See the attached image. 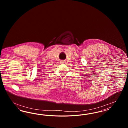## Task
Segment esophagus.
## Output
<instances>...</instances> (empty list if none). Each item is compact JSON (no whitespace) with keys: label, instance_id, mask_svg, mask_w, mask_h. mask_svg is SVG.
Wrapping results in <instances>:
<instances>
[{"label":"esophagus","instance_id":"obj_1","mask_svg":"<svg viewBox=\"0 0 128 128\" xmlns=\"http://www.w3.org/2000/svg\"><path fill=\"white\" fill-rule=\"evenodd\" d=\"M62 63H64V61H62Z\"/></svg>","mask_w":128,"mask_h":128}]
</instances>
